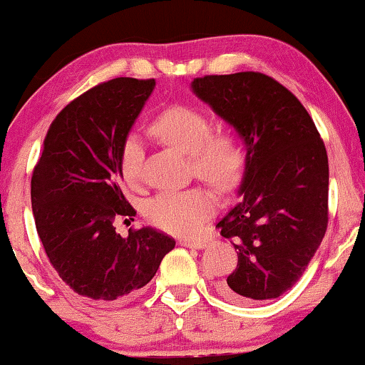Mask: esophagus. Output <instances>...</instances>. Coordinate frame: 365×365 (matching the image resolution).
I'll use <instances>...</instances> for the list:
<instances>
[{
  "mask_svg": "<svg viewBox=\"0 0 365 365\" xmlns=\"http://www.w3.org/2000/svg\"><path fill=\"white\" fill-rule=\"evenodd\" d=\"M182 246H187V248H194V250H201L205 248L207 241L206 240H192V238H182L179 241Z\"/></svg>",
  "mask_w": 365,
  "mask_h": 365,
  "instance_id": "1",
  "label": "esophagus"
}]
</instances>
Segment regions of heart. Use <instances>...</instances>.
I'll list each match as a JSON object with an SVG mask.
<instances>
[{"label":"heart","mask_w":365,"mask_h":365,"mask_svg":"<svg viewBox=\"0 0 365 365\" xmlns=\"http://www.w3.org/2000/svg\"><path fill=\"white\" fill-rule=\"evenodd\" d=\"M150 129L169 148L191 155L194 173L220 191L228 192L243 178L246 154L241 140L231 132H212V124L196 108L174 106L155 117ZM144 148L139 137L129 135L120 149V174L135 186L140 181ZM217 200L210 189L191 187L179 192H160L145 206L148 220L173 235L196 233L206 217L215 215Z\"/></svg>","instance_id":"1"}]
</instances>
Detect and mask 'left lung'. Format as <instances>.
I'll return each instance as SVG.
<instances>
[{
  "instance_id": "1",
  "label": "left lung",
  "mask_w": 365,
  "mask_h": 365,
  "mask_svg": "<svg viewBox=\"0 0 365 365\" xmlns=\"http://www.w3.org/2000/svg\"><path fill=\"white\" fill-rule=\"evenodd\" d=\"M191 87L246 144L241 201L216 225L238 250L220 293L243 304L278 298L304 275L327 231L324 140L302 102L268 75H205Z\"/></svg>"
}]
</instances>
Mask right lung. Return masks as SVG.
Wrapping results in <instances>:
<instances>
[{"instance_id": "obj_1", "label": "right lung", "mask_w": 365, "mask_h": 365, "mask_svg": "<svg viewBox=\"0 0 365 365\" xmlns=\"http://www.w3.org/2000/svg\"><path fill=\"white\" fill-rule=\"evenodd\" d=\"M154 87V78L120 77L73 98L51 122L33 169L31 207L46 257L92 300L135 293L176 246L150 226L127 238L113 226L135 216L120 189V149Z\"/></svg>"}]
</instances>
